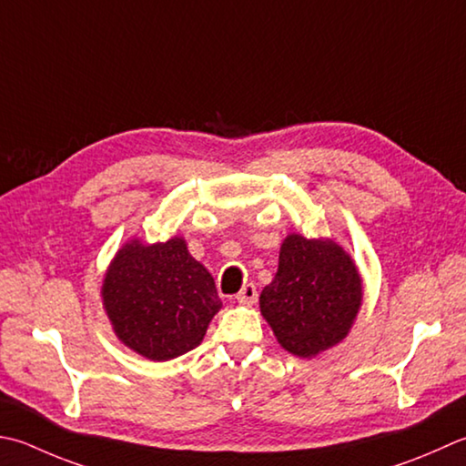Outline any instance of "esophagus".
Instances as JSON below:
<instances>
[{
  "instance_id": "obj_1",
  "label": "esophagus",
  "mask_w": 466,
  "mask_h": 466,
  "mask_svg": "<svg viewBox=\"0 0 466 466\" xmlns=\"http://www.w3.org/2000/svg\"><path fill=\"white\" fill-rule=\"evenodd\" d=\"M236 300L240 305H254L258 300V290L254 285H244L238 295H236Z\"/></svg>"
}]
</instances>
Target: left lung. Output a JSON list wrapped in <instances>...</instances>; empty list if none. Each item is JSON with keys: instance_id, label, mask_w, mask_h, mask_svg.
Wrapping results in <instances>:
<instances>
[{"instance_id": "obj_1", "label": "left lung", "mask_w": 466, "mask_h": 466, "mask_svg": "<svg viewBox=\"0 0 466 466\" xmlns=\"http://www.w3.org/2000/svg\"><path fill=\"white\" fill-rule=\"evenodd\" d=\"M361 305V279L335 242L290 234L280 246L279 270L262 289L260 313L279 343L299 358L333 348L350 333Z\"/></svg>"}]
</instances>
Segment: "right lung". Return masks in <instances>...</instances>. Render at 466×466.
<instances>
[{
    "label": "right lung",
    "instance_id": "add662e5",
    "mask_svg": "<svg viewBox=\"0 0 466 466\" xmlns=\"http://www.w3.org/2000/svg\"><path fill=\"white\" fill-rule=\"evenodd\" d=\"M103 303L118 339L153 361L198 348L222 309L212 275L181 238L123 246L103 282Z\"/></svg>",
    "mask_w": 466,
    "mask_h": 466
}]
</instances>
